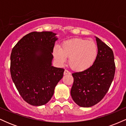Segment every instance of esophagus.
I'll return each instance as SVG.
<instances>
[{"label":"esophagus","instance_id":"esophagus-1","mask_svg":"<svg viewBox=\"0 0 126 126\" xmlns=\"http://www.w3.org/2000/svg\"><path fill=\"white\" fill-rule=\"evenodd\" d=\"M71 73H70V72L69 71H68L67 70H65L64 72V75H70Z\"/></svg>","mask_w":126,"mask_h":126}]
</instances>
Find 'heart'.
Segmentation results:
<instances>
[{"mask_svg": "<svg viewBox=\"0 0 126 126\" xmlns=\"http://www.w3.org/2000/svg\"><path fill=\"white\" fill-rule=\"evenodd\" d=\"M98 47L95 42L82 38H75L62 43L61 48L55 47L53 56L59 64H63L69 58L72 69L82 72L89 69L96 60Z\"/></svg>", "mask_w": 126, "mask_h": 126, "instance_id": "obj_1", "label": "heart"}]
</instances>
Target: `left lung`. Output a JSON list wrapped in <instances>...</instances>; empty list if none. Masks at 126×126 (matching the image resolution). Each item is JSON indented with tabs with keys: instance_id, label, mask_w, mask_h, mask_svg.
<instances>
[{
	"instance_id": "1",
	"label": "left lung",
	"mask_w": 126,
	"mask_h": 126,
	"mask_svg": "<svg viewBox=\"0 0 126 126\" xmlns=\"http://www.w3.org/2000/svg\"><path fill=\"white\" fill-rule=\"evenodd\" d=\"M98 55L89 69L72 73V99L82 107H90L104 97L113 80L115 71L112 49L96 37Z\"/></svg>"
}]
</instances>
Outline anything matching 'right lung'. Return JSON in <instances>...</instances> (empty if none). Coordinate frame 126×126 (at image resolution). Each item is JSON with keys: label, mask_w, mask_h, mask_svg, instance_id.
<instances>
[{"label": "right lung", "mask_w": 126, "mask_h": 126, "mask_svg": "<svg viewBox=\"0 0 126 126\" xmlns=\"http://www.w3.org/2000/svg\"><path fill=\"white\" fill-rule=\"evenodd\" d=\"M56 34L32 32L15 45L11 54V77L22 98L34 106L47 104L64 69L51 66Z\"/></svg>", "instance_id": "add662e5"}]
</instances>
